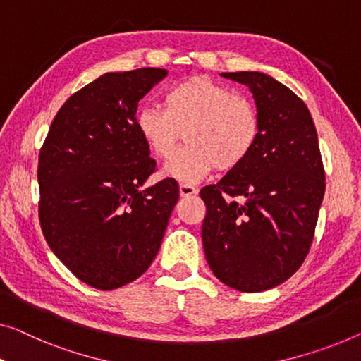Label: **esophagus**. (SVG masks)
I'll return each mask as SVG.
<instances>
[{
    "instance_id": "obj_1",
    "label": "esophagus",
    "mask_w": 361,
    "mask_h": 361,
    "mask_svg": "<svg viewBox=\"0 0 361 361\" xmlns=\"http://www.w3.org/2000/svg\"><path fill=\"white\" fill-rule=\"evenodd\" d=\"M192 195H197V188L188 185V183H180V196L181 197H188Z\"/></svg>"
}]
</instances>
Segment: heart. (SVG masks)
I'll list each match as a JSON object with an SVG mask.
<instances>
[{"label": "heart", "mask_w": 361, "mask_h": 361, "mask_svg": "<svg viewBox=\"0 0 361 361\" xmlns=\"http://www.w3.org/2000/svg\"><path fill=\"white\" fill-rule=\"evenodd\" d=\"M136 126L160 160L170 159L185 136L188 146L165 166V173L181 183H196L214 169H238L261 137V115L252 99L204 76L173 85L164 97V110H139Z\"/></svg>", "instance_id": "obj_1"}]
</instances>
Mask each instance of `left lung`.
<instances>
[{
  "label": "left lung",
  "mask_w": 361,
  "mask_h": 361,
  "mask_svg": "<svg viewBox=\"0 0 361 361\" xmlns=\"http://www.w3.org/2000/svg\"><path fill=\"white\" fill-rule=\"evenodd\" d=\"M248 85L261 137L243 165L204 186L202 245L214 276L245 293L262 292L298 271L308 256L326 173L305 102L264 73H222Z\"/></svg>",
  "instance_id": "left-lung-1"
}]
</instances>
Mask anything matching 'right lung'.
Instances as JSON below:
<instances>
[{"label": "right lung", "instance_id": "obj_1", "mask_svg": "<svg viewBox=\"0 0 361 361\" xmlns=\"http://www.w3.org/2000/svg\"><path fill=\"white\" fill-rule=\"evenodd\" d=\"M166 69L106 73L64 102L39 155V220L50 250L80 282L113 290L157 256L178 183L142 190L155 160L136 126L137 102Z\"/></svg>", "mask_w": 361, "mask_h": 361}]
</instances>
